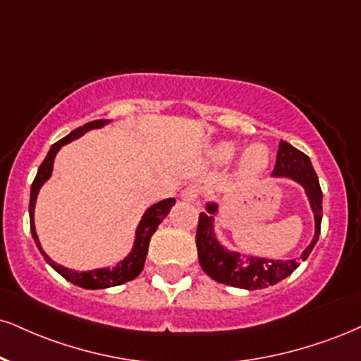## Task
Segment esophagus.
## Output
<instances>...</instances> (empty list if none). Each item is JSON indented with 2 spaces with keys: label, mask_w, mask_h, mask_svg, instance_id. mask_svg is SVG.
I'll list each match as a JSON object with an SVG mask.
<instances>
[{
  "label": "esophagus",
  "mask_w": 361,
  "mask_h": 361,
  "mask_svg": "<svg viewBox=\"0 0 361 361\" xmlns=\"http://www.w3.org/2000/svg\"><path fill=\"white\" fill-rule=\"evenodd\" d=\"M200 193H202V190H200L198 186L192 185V186H188V188L183 190V193H181V200H183V202L193 203L200 198Z\"/></svg>",
  "instance_id": "1"
}]
</instances>
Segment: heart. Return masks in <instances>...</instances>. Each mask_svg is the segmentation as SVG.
<instances>
[{"mask_svg": "<svg viewBox=\"0 0 361 361\" xmlns=\"http://www.w3.org/2000/svg\"><path fill=\"white\" fill-rule=\"evenodd\" d=\"M238 146L232 141L220 142L214 147L212 151V159L215 163L224 164L228 163L230 159H233V156L237 154ZM269 163V149L262 145H254L250 146L249 149H245V153L242 154L240 159V171L242 175L245 176H255L259 175L260 171H264V168L267 166Z\"/></svg>", "mask_w": 361, "mask_h": 361, "instance_id": "1", "label": "heart"}]
</instances>
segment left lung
<instances>
[{"mask_svg": "<svg viewBox=\"0 0 361 361\" xmlns=\"http://www.w3.org/2000/svg\"><path fill=\"white\" fill-rule=\"evenodd\" d=\"M272 176L290 178L305 188L306 197L314 215V237L311 244L302 250L301 257L289 260H276L254 255H242L240 252L225 249L215 235V214L219 205L215 202L207 203V212H202L197 228V249L200 266L212 279L220 284L233 286L240 289H264L286 279L299 267L301 260L310 257L314 249L321 232V219H323V192L318 181L311 159L305 153L281 141L277 149V159Z\"/></svg>", "mask_w": 361, "mask_h": 361, "instance_id": "8db88e82", "label": "left lung"}]
</instances>
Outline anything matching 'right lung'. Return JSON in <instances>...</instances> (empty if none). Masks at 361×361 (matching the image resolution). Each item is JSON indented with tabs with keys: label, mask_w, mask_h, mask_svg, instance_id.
Wrapping results in <instances>:
<instances>
[{
	"label": "right lung",
	"mask_w": 361,
	"mask_h": 361,
	"mask_svg": "<svg viewBox=\"0 0 361 361\" xmlns=\"http://www.w3.org/2000/svg\"><path fill=\"white\" fill-rule=\"evenodd\" d=\"M109 123H111L109 119L92 121V123H87L84 126H80V128L73 129L71 134H67L63 139L56 141L55 145L50 147L49 154H47V158L43 159L40 168H38L37 176H35L32 183V192H30V207H28L30 230H32L33 240L35 244H37L38 250L42 252V255L45 257L47 262H49L60 276L65 277L67 281H71L72 284L79 286V288H84V289H106V288H112V286H121L124 284V282L136 279V277L141 274L142 267H145L147 247H149L151 237H153V233L156 232V228H158V225L164 220V216L169 214L171 207L176 203L175 198H166L163 200V202L154 203V205L147 208L136 228V237H134V245L131 252L128 254V257L121 260V262H117V266L114 267H101V269H94V271L79 272V271H73V269L60 266V264L54 262V260L45 254V250H43L40 245V240H38L37 230H35L33 215H35V203H37L38 192H40L43 183H45V181L51 176L55 156L63 145H68V142L73 141V139H79L80 136H84L87 131H90V129H101Z\"/></svg>",
	"instance_id": "1"
}]
</instances>
